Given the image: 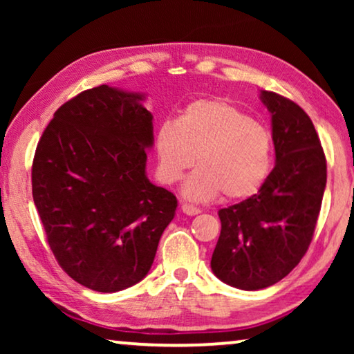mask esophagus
<instances>
[{
    "instance_id": "esophagus-1",
    "label": "esophagus",
    "mask_w": 354,
    "mask_h": 354,
    "mask_svg": "<svg viewBox=\"0 0 354 354\" xmlns=\"http://www.w3.org/2000/svg\"><path fill=\"white\" fill-rule=\"evenodd\" d=\"M182 212L187 216H196V214H200L201 209L200 207H195L192 205H182Z\"/></svg>"
}]
</instances>
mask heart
<instances>
[{
	"label": "heart",
	"mask_w": 354,
	"mask_h": 354,
	"mask_svg": "<svg viewBox=\"0 0 354 354\" xmlns=\"http://www.w3.org/2000/svg\"><path fill=\"white\" fill-rule=\"evenodd\" d=\"M158 172L176 183L196 161L182 193L190 201H211L224 193L245 200L263 187L272 166L268 130L224 100H196L177 122L161 124L154 138Z\"/></svg>",
	"instance_id": "heart-1"
}]
</instances>
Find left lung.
Listing matches in <instances>:
<instances>
[{"instance_id": "8db88e82", "label": "left lung", "mask_w": 354, "mask_h": 354, "mask_svg": "<svg viewBox=\"0 0 354 354\" xmlns=\"http://www.w3.org/2000/svg\"><path fill=\"white\" fill-rule=\"evenodd\" d=\"M270 114L275 166L263 187L219 211L221 235L211 258L230 287L261 290L292 272L311 243L327 182V164L309 115L283 96L259 91Z\"/></svg>"}]
</instances>
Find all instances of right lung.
Segmentation results:
<instances>
[{
	"label": "right lung",
	"mask_w": 354,
	"mask_h": 354,
	"mask_svg": "<svg viewBox=\"0 0 354 354\" xmlns=\"http://www.w3.org/2000/svg\"><path fill=\"white\" fill-rule=\"evenodd\" d=\"M145 93L95 86L56 111L38 142L32 193L48 243L75 282L101 293L147 277L177 198L147 176Z\"/></svg>",
	"instance_id": "add662e5"
}]
</instances>
